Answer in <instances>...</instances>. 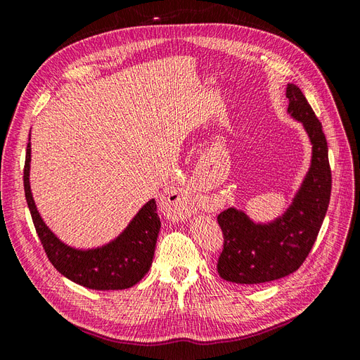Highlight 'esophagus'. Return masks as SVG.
Here are the masks:
<instances>
[{"label":"esophagus","instance_id":"34e87169","mask_svg":"<svg viewBox=\"0 0 360 360\" xmlns=\"http://www.w3.org/2000/svg\"><path fill=\"white\" fill-rule=\"evenodd\" d=\"M172 197H168V202L179 214H186L192 209V193L189 191H174Z\"/></svg>","mask_w":360,"mask_h":360}]
</instances>
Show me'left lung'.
Instances as JSON below:
<instances>
[{"label": "left lung", "mask_w": 360, "mask_h": 360, "mask_svg": "<svg viewBox=\"0 0 360 360\" xmlns=\"http://www.w3.org/2000/svg\"><path fill=\"white\" fill-rule=\"evenodd\" d=\"M288 112L311 139V168L287 212L269 224H255L234 207L217 214L224 249L217 274L236 284H264L296 271L317 240L332 192L328 141L320 120L299 86L287 85Z\"/></svg>", "instance_id": "left-lung-1"}]
</instances>
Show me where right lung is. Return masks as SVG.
<instances>
[{"label": "right lung", "instance_id": "obj_1", "mask_svg": "<svg viewBox=\"0 0 360 360\" xmlns=\"http://www.w3.org/2000/svg\"><path fill=\"white\" fill-rule=\"evenodd\" d=\"M31 144L27 146L24 189L28 209L43 249L63 276L91 290H124L144 278L153 263L160 219L156 200H150L115 240L96 249L64 245L40 217L30 188Z\"/></svg>", "mask_w": 360, "mask_h": 360}]
</instances>
